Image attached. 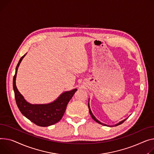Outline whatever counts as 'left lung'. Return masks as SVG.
<instances>
[{
    "label": "left lung",
    "instance_id": "left-lung-1",
    "mask_svg": "<svg viewBox=\"0 0 154 154\" xmlns=\"http://www.w3.org/2000/svg\"><path fill=\"white\" fill-rule=\"evenodd\" d=\"M89 101H90V100L88 99V109H89V112H90V115H91V118H92V119H93L94 121H95L97 122H98V123H99V124H100V125H103V126H109V127H111V126H108V125H105V124H104V123H102V122H101L100 121H98L95 117V116L93 115V113H92V112H91V109H90V105H89ZM127 119V118H126ZM126 119H124V120H122V121H120V122H119L118 124H116L115 125H114V126H118V125H121V124H122V122H125V120Z\"/></svg>",
    "mask_w": 154,
    "mask_h": 154
}]
</instances>
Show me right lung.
I'll return each mask as SVG.
<instances>
[{
  "instance_id": "right-lung-1",
  "label": "right lung",
  "mask_w": 154,
  "mask_h": 154,
  "mask_svg": "<svg viewBox=\"0 0 154 154\" xmlns=\"http://www.w3.org/2000/svg\"><path fill=\"white\" fill-rule=\"evenodd\" d=\"M26 53L20 58L15 69V74L13 79V88L16 103L22 115L35 125L46 127L53 125L63 118L67 105L74 94L77 90L74 88L66 91L51 103L47 104H31L20 93L16 86V77L18 68Z\"/></svg>"
}]
</instances>
